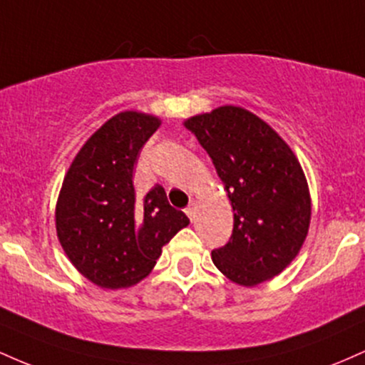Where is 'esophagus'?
Instances as JSON below:
<instances>
[{
    "label": "esophagus",
    "mask_w": 365,
    "mask_h": 365,
    "mask_svg": "<svg viewBox=\"0 0 365 365\" xmlns=\"http://www.w3.org/2000/svg\"><path fill=\"white\" fill-rule=\"evenodd\" d=\"M185 215H187L188 217H190V221L194 220V217H195V204H194V202H192L190 206L185 207Z\"/></svg>",
    "instance_id": "34e87169"
}]
</instances>
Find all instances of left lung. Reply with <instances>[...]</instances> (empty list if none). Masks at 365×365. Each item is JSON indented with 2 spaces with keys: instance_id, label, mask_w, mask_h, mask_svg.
<instances>
[{
  "instance_id": "8db88e82",
  "label": "left lung",
  "mask_w": 365,
  "mask_h": 365,
  "mask_svg": "<svg viewBox=\"0 0 365 365\" xmlns=\"http://www.w3.org/2000/svg\"><path fill=\"white\" fill-rule=\"evenodd\" d=\"M185 127L207 150L233 207L228 244L211 252L232 282L255 287L299 254L311 223L300 163L266 121L237 106L192 116Z\"/></svg>"
}]
</instances>
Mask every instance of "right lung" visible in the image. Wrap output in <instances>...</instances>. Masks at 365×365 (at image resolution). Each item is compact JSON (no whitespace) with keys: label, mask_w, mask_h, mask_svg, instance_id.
I'll use <instances>...</instances> for the list:
<instances>
[{"label":"right lung","mask_w":365,"mask_h":365,"mask_svg":"<svg viewBox=\"0 0 365 365\" xmlns=\"http://www.w3.org/2000/svg\"><path fill=\"white\" fill-rule=\"evenodd\" d=\"M161 121L137 111L108 120L75 156L56 204V232L68 259L103 288H127L150 273L166 245L188 225L154 185L133 188V165Z\"/></svg>","instance_id":"1"}]
</instances>
